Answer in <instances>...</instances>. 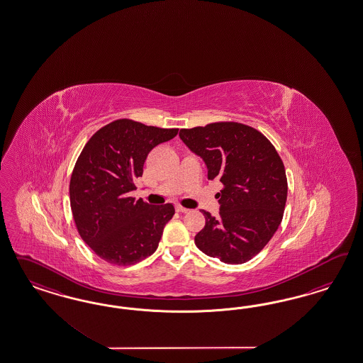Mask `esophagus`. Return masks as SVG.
I'll use <instances>...</instances> for the list:
<instances>
[{
  "label": "esophagus",
  "instance_id": "1",
  "mask_svg": "<svg viewBox=\"0 0 363 363\" xmlns=\"http://www.w3.org/2000/svg\"><path fill=\"white\" fill-rule=\"evenodd\" d=\"M176 210L178 213H187V211H189V209L184 208V206H181V205H177Z\"/></svg>",
  "mask_w": 363,
  "mask_h": 363
}]
</instances>
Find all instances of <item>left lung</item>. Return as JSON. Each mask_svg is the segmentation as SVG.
Listing matches in <instances>:
<instances>
[{
  "label": "left lung",
  "mask_w": 363,
  "mask_h": 363,
  "mask_svg": "<svg viewBox=\"0 0 363 363\" xmlns=\"http://www.w3.org/2000/svg\"><path fill=\"white\" fill-rule=\"evenodd\" d=\"M179 137L208 166V178L223 185L220 216H205L194 238L202 253L230 264H245L272 240L287 198L285 166L273 143L240 122H213L181 129Z\"/></svg>",
  "instance_id": "obj_1"
}]
</instances>
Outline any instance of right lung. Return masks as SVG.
I'll use <instances>...</instances> for the list:
<instances>
[{"instance_id": "add662e5", "label": "right lung", "mask_w": 363, "mask_h": 363, "mask_svg": "<svg viewBox=\"0 0 363 363\" xmlns=\"http://www.w3.org/2000/svg\"><path fill=\"white\" fill-rule=\"evenodd\" d=\"M177 133L122 118L101 128L84 146L70 178V208L78 234L104 261L128 266L157 250L174 206H152L130 191L147 154Z\"/></svg>"}]
</instances>
